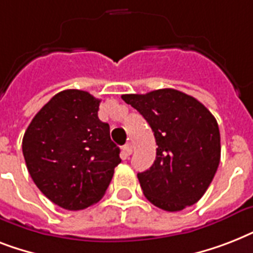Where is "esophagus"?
<instances>
[{
    "instance_id": "1",
    "label": "esophagus",
    "mask_w": 253,
    "mask_h": 253,
    "mask_svg": "<svg viewBox=\"0 0 253 253\" xmlns=\"http://www.w3.org/2000/svg\"><path fill=\"white\" fill-rule=\"evenodd\" d=\"M123 152H125L126 156H130L132 154V146H131V143H127L126 146L123 147Z\"/></svg>"
}]
</instances>
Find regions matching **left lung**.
Listing matches in <instances>:
<instances>
[{
    "mask_svg": "<svg viewBox=\"0 0 253 253\" xmlns=\"http://www.w3.org/2000/svg\"><path fill=\"white\" fill-rule=\"evenodd\" d=\"M122 99L143 115L156 139V159L138 173L143 194L166 211H180L201 200L220 160L219 127L214 115L194 97L176 89Z\"/></svg>",
    "mask_w": 253,
    "mask_h": 253,
    "instance_id": "obj_1",
    "label": "left lung"
}]
</instances>
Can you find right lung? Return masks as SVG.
Here are the masks:
<instances>
[{"label": "right lung", "mask_w": 253, "mask_h": 253, "mask_svg": "<svg viewBox=\"0 0 253 253\" xmlns=\"http://www.w3.org/2000/svg\"><path fill=\"white\" fill-rule=\"evenodd\" d=\"M101 99L67 89L38 111L22 151L33 181L53 204L83 210L98 202L121 163L110 127L98 118Z\"/></svg>", "instance_id": "obj_1"}]
</instances>
